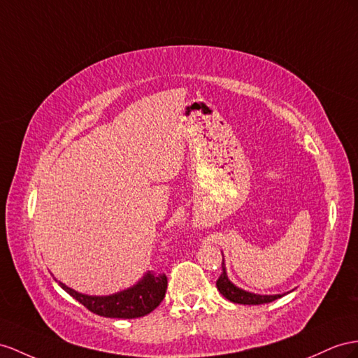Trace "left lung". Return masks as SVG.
<instances>
[{"label": "left lung", "instance_id": "1", "mask_svg": "<svg viewBox=\"0 0 358 358\" xmlns=\"http://www.w3.org/2000/svg\"><path fill=\"white\" fill-rule=\"evenodd\" d=\"M216 287L227 299H230L231 302H234V304H243V306L266 304V302H272V301L282 296V295H254V293L245 292L239 287H236L234 284L227 277L224 259H222V272H221V275H219V278L216 281Z\"/></svg>", "mask_w": 358, "mask_h": 358}]
</instances>
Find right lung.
I'll list each match as a JSON object with an SVG mask.
<instances>
[{
    "label": "right lung",
    "instance_id": "obj_1",
    "mask_svg": "<svg viewBox=\"0 0 358 358\" xmlns=\"http://www.w3.org/2000/svg\"><path fill=\"white\" fill-rule=\"evenodd\" d=\"M60 286L98 316L134 319L148 315L159 307L168 289V278L166 273L148 272L136 286L110 296H89L66 287L62 282Z\"/></svg>",
    "mask_w": 358,
    "mask_h": 358
}]
</instances>
